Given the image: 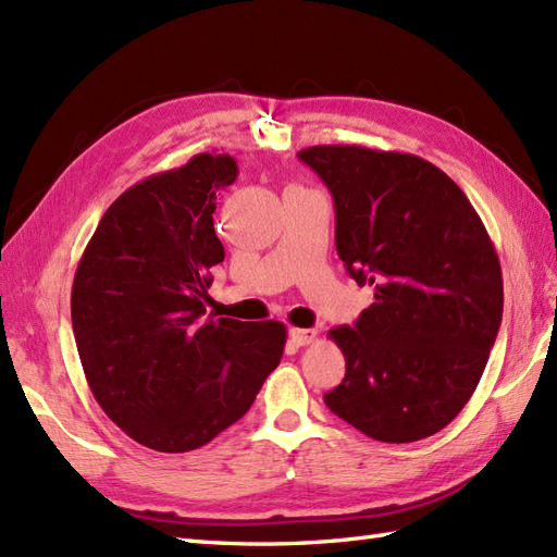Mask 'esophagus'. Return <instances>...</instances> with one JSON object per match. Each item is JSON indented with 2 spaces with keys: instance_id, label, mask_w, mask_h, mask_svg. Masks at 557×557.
<instances>
[{
  "instance_id": "obj_1",
  "label": "esophagus",
  "mask_w": 557,
  "mask_h": 557,
  "mask_svg": "<svg viewBox=\"0 0 557 557\" xmlns=\"http://www.w3.org/2000/svg\"><path fill=\"white\" fill-rule=\"evenodd\" d=\"M318 338L315 330H298V326H292L289 330V341L294 346H308L310 341Z\"/></svg>"
}]
</instances>
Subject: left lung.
I'll return each mask as SVG.
<instances>
[{
    "instance_id": "left-lung-1",
    "label": "left lung",
    "mask_w": 557,
    "mask_h": 557,
    "mask_svg": "<svg viewBox=\"0 0 557 557\" xmlns=\"http://www.w3.org/2000/svg\"><path fill=\"white\" fill-rule=\"evenodd\" d=\"M332 190L336 251L376 304L330 338L346 376L324 403L379 442H417L466 407L504 315L498 256L463 190L409 152L312 146Z\"/></svg>"
}]
</instances>
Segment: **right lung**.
I'll return each mask as SVG.
<instances>
[{
  "label": "right lung",
  "mask_w": 557,
  "mask_h": 557,
  "mask_svg": "<svg viewBox=\"0 0 557 557\" xmlns=\"http://www.w3.org/2000/svg\"><path fill=\"white\" fill-rule=\"evenodd\" d=\"M231 154L199 152L143 178L108 207L70 296L84 376L138 445L181 454L247 414L280 364L287 326L202 318L209 268L223 261L216 195Z\"/></svg>",
  "instance_id": "obj_1"
}]
</instances>
